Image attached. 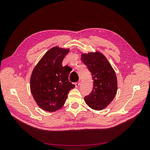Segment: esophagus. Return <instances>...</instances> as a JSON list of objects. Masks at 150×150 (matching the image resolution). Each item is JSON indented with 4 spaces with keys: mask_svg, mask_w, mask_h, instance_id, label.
<instances>
[{
    "mask_svg": "<svg viewBox=\"0 0 150 150\" xmlns=\"http://www.w3.org/2000/svg\"><path fill=\"white\" fill-rule=\"evenodd\" d=\"M74 85H75V86H76V88H78V86L80 85V81H79L78 82L75 83H74Z\"/></svg>",
    "mask_w": 150,
    "mask_h": 150,
    "instance_id": "esophagus-1",
    "label": "esophagus"
}]
</instances>
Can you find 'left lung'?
<instances>
[{
    "label": "left lung",
    "mask_w": 150,
    "mask_h": 150,
    "mask_svg": "<svg viewBox=\"0 0 150 150\" xmlns=\"http://www.w3.org/2000/svg\"><path fill=\"white\" fill-rule=\"evenodd\" d=\"M81 61L91 72L93 80L92 91L84 97V101L93 110H102L111 103L116 94L115 72L106 57L99 52L82 54Z\"/></svg>",
    "instance_id": "obj_1"
}]
</instances>
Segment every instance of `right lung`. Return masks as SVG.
Listing matches in <instances>:
<instances>
[{"instance_id":"1","label":"right lung","mask_w":150,"mask_h":150,"mask_svg":"<svg viewBox=\"0 0 150 150\" xmlns=\"http://www.w3.org/2000/svg\"><path fill=\"white\" fill-rule=\"evenodd\" d=\"M69 49L54 47L44 54L30 77V91L38 105L49 112L64 105L69 91L75 87L69 82L70 72L62 62Z\"/></svg>"}]
</instances>
